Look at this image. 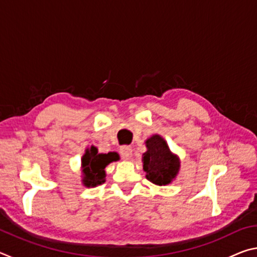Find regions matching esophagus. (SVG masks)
Listing matches in <instances>:
<instances>
[{"instance_id":"obj_1","label":"esophagus","mask_w":257,"mask_h":257,"mask_svg":"<svg viewBox=\"0 0 257 257\" xmlns=\"http://www.w3.org/2000/svg\"><path fill=\"white\" fill-rule=\"evenodd\" d=\"M120 154H121V156H122V159L129 160L133 155V149L130 146H127V145L121 146L120 147Z\"/></svg>"}]
</instances>
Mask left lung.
Instances as JSON below:
<instances>
[{"label": "left lung", "instance_id": "obj_1", "mask_svg": "<svg viewBox=\"0 0 257 257\" xmlns=\"http://www.w3.org/2000/svg\"><path fill=\"white\" fill-rule=\"evenodd\" d=\"M147 152L143 154V167L146 178L155 185H168L179 171L180 163L177 156L172 155L162 137L152 136L146 141Z\"/></svg>", "mask_w": 257, "mask_h": 257}]
</instances>
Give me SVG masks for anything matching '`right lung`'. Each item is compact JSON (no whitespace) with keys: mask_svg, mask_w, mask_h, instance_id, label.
I'll return each mask as SVG.
<instances>
[{"mask_svg":"<svg viewBox=\"0 0 257 257\" xmlns=\"http://www.w3.org/2000/svg\"><path fill=\"white\" fill-rule=\"evenodd\" d=\"M119 160V155L116 153L98 154L96 147L92 146L86 151L85 155L82 156V172H84V184L87 187H94L101 185L105 180V169L108 163L112 161Z\"/></svg>","mask_w":257,"mask_h":257,"instance_id":"1","label":"right lung"}]
</instances>
